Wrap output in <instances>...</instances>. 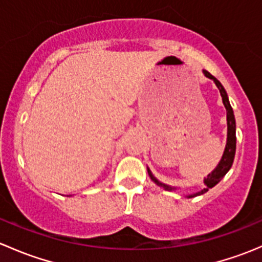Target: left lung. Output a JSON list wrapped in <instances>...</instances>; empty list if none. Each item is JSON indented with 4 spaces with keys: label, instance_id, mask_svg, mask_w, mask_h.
Masks as SVG:
<instances>
[{
    "label": "left lung",
    "instance_id": "obj_1",
    "mask_svg": "<svg viewBox=\"0 0 262 262\" xmlns=\"http://www.w3.org/2000/svg\"><path fill=\"white\" fill-rule=\"evenodd\" d=\"M203 73H204L205 77H208L209 80H212L214 83H215V86L218 87L219 92H221L222 101H223L224 107H226L227 110V143H226V148H224L223 156H222L221 161H219V163L216 165V167L214 168L212 172L204 179V185H205L204 189L199 190V191L196 192H192V194L185 195L187 199H189V198H195L198 196V195L205 194L208 190L212 189L213 186H215V185L224 178V175L228 172L229 168L232 167V163H233V160H234V155H236V119H234L233 109H232L231 104H229L228 95H227L226 90H224V87L222 86L221 82L216 80L214 76L210 75V73L205 70H203ZM147 171L150 180L155 182L156 185H158L160 187H162V189L167 190V191H176V190L179 189V187L176 186H171V185L161 182L158 179L155 178V175L150 172V170L148 167H147Z\"/></svg>",
    "mask_w": 262,
    "mask_h": 262
}]
</instances>
